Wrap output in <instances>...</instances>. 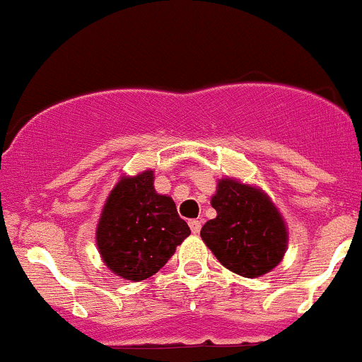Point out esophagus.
Segmentation results:
<instances>
[{
  "mask_svg": "<svg viewBox=\"0 0 362 362\" xmlns=\"http://www.w3.org/2000/svg\"><path fill=\"white\" fill-rule=\"evenodd\" d=\"M188 225H189V228H192L193 234H199L200 228H202V221L200 220H189Z\"/></svg>",
  "mask_w": 362,
  "mask_h": 362,
  "instance_id": "esophagus-1",
  "label": "esophagus"
}]
</instances>
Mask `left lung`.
Returning a JSON list of instances; mask_svg holds the SVG:
<instances>
[{"instance_id": "8db88e82", "label": "left lung", "mask_w": 362, "mask_h": 362, "mask_svg": "<svg viewBox=\"0 0 362 362\" xmlns=\"http://www.w3.org/2000/svg\"><path fill=\"white\" fill-rule=\"evenodd\" d=\"M211 206L216 218L204 225L200 238L221 266L239 276L259 278L284 260L287 223L262 188L221 177Z\"/></svg>"}]
</instances>
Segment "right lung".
I'll return each instance as SVG.
<instances>
[{
    "label": "right lung",
    "instance_id": "right-lung-1",
    "mask_svg": "<svg viewBox=\"0 0 362 362\" xmlns=\"http://www.w3.org/2000/svg\"><path fill=\"white\" fill-rule=\"evenodd\" d=\"M188 235L189 227L177 214L174 200L156 193L151 169L119 177L96 225L103 264L130 281L158 273Z\"/></svg>",
    "mask_w": 362,
    "mask_h": 362
}]
</instances>
